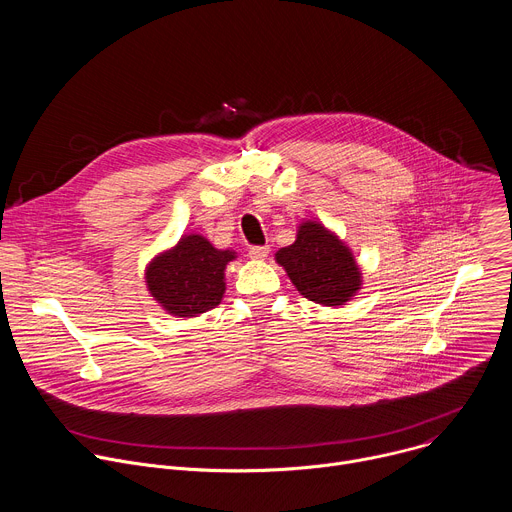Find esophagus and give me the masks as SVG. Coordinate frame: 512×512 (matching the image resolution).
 Returning a JSON list of instances; mask_svg holds the SVG:
<instances>
[{"mask_svg": "<svg viewBox=\"0 0 512 512\" xmlns=\"http://www.w3.org/2000/svg\"><path fill=\"white\" fill-rule=\"evenodd\" d=\"M269 255V247L267 245H255L249 249V257L255 261H263Z\"/></svg>", "mask_w": 512, "mask_h": 512, "instance_id": "34e87169", "label": "esophagus"}]
</instances>
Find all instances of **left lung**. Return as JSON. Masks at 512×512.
<instances>
[{
  "label": "left lung",
  "instance_id": "1",
  "mask_svg": "<svg viewBox=\"0 0 512 512\" xmlns=\"http://www.w3.org/2000/svg\"><path fill=\"white\" fill-rule=\"evenodd\" d=\"M275 259L310 302L342 306L360 289L352 253L318 223H304L294 245L279 249Z\"/></svg>",
  "mask_w": 512,
  "mask_h": 512
}]
</instances>
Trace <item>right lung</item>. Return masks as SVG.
I'll return each instance as SVG.
<instances>
[{
	"label": "right lung",
	"mask_w": 512,
	"mask_h": 512,
	"mask_svg": "<svg viewBox=\"0 0 512 512\" xmlns=\"http://www.w3.org/2000/svg\"><path fill=\"white\" fill-rule=\"evenodd\" d=\"M233 251L214 249L204 237L188 235L156 257L145 277L152 296L174 316L190 318L221 304L225 294V267Z\"/></svg>",
	"instance_id": "right-lung-1"
}]
</instances>
